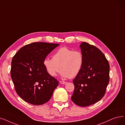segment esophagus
I'll use <instances>...</instances> for the list:
<instances>
[{"label":"esophagus","mask_w":125,"mask_h":125,"mask_svg":"<svg viewBox=\"0 0 125 125\" xmlns=\"http://www.w3.org/2000/svg\"><path fill=\"white\" fill-rule=\"evenodd\" d=\"M59 82H60V83H61V84H66L67 83V82H63V81H60Z\"/></svg>","instance_id":"esophagus-1"}]
</instances>
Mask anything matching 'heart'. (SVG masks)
Instances as JSON below:
<instances>
[{"label":"heart","instance_id":"1","mask_svg":"<svg viewBox=\"0 0 125 125\" xmlns=\"http://www.w3.org/2000/svg\"><path fill=\"white\" fill-rule=\"evenodd\" d=\"M83 63L84 56L81 51L67 47L59 48L54 53L52 58H46L43 61V65L50 75L56 76L61 68L62 77L70 78L80 73Z\"/></svg>","mask_w":125,"mask_h":125}]
</instances>
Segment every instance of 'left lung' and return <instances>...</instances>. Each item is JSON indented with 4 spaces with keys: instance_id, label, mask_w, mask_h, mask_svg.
I'll list each match as a JSON object with an SVG mask.
<instances>
[{
    "instance_id": "8db88e82",
    "label": "left lung",
    "mask_w": 125,
    "mask_h": 125,
    "mask_svg": "<svg viewBox=\"0 0 125 125\" xmlns=\"http://www.w3.org/2000/svg\"><path fill=\"white\" fill-rule=\"evenodd\" d=\"M84 56L81 71L73 82L74 90L71 97L77 105L86 107L103 97L109 82V63L104 55L94 46L83 42L80 44Z\"/></svg>"
}]
</instances>
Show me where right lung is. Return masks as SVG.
Returning a JSON list of instances; mask_svg holds the SVG:
<instances>
[{"label": "right lung", "instance_id": "1", "mask_svg": "<svg viewBox=\"0 0 125 125\" xmlns=\"http://www.w3.org/2000/svg\"><path fill=\"white\" fill-rule=\"evenodd\" d=\"M58 43L37 42L20 49L13 56L11 76L18 95L28 103L40 105L51 98L58 81L50 75L43 61Z\"/></svg>", "mask_w": 125, "mask_h": 125}]
</instances>
